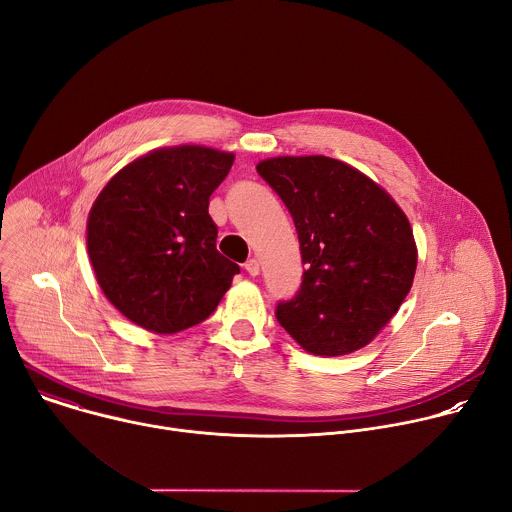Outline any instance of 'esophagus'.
<instances>
[{"mask_svg": "<svg viewBox=\"0 0 512 512\" xmlns=\"http://www.w3.org/2000/svg\"><path fill=\"white\" fill-rule=\"evenodd\" d=\"M259 269H261V265H259V259H255V257L245 263V271H247L249 275H253V277L259 275Z\"/></svg>", "mask_w": 512, "mask_h": 512, "instance_id": "1", "label": "esophagus"}]
</instances>
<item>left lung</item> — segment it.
Returning <instances> with one entry per match:
<instances>
[{
    "label": "left lung",
    "mask_w": 512,
    "mask_h": 512,
    "mask_svg": "<svg viewBox=\"0 0 512 512\" xmlns=\"http://www.w3.org/2000/svg\"><path fill=\"white\" fill-rule=\"evenodd\" d=\"M287 206L306 271L277 322L304 350L340 356L367 346L407 298L417 247L405 212L371 178L326 156L257 164Z\"/></svg>",
    "instance_id": "left-lung-1"
}]
</instances>
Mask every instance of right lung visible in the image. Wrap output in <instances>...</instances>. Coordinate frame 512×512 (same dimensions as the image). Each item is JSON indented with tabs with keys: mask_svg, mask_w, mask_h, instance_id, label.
I'll return each mask as SVG.
<instances>
[{
	"mask_svg": "<svg viewBox=\"0 0 512 512\" xmlns=\"http://www.w3.org/2000/svg\"><path fill=\"white\" fill-rule=\"evenodd\" d=\"M233 162L202 145L154 150L97 196L89 259L107 300L133 324L176 334L206 320L227 294L241 269L216 251L208 202Z\"/></svg>",
	"mask_w": 512,
	"mask_h": 512,
	"instance_id": "add662e5",
	"label": "right lung"
}]
</instances>
